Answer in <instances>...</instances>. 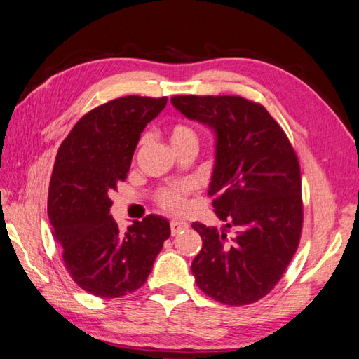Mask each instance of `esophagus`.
I'll return each instance as SVG.
<instances>
[{
  "mask_svg": "<svg viewBox=\"0 0 359 359\" xmlns=\"http://www.w3.org/2000/svg\"><path fill=\"white\" fill-rule=\"evenodd\" d=\"M170 226H171V233H172V235H177L179 231H184V230L188 229V224H187V222L177 221V219H172Z\"/></svg>",
  "mask_w": 359,
  "mask_h": 359,
  "instance_id": "obj_1",
  "label": "esophagus"
}]
</instances>
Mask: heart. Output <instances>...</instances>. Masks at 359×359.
I'll return each mask as SVG.
<instances>
[{
	"label": "heart",
	"instance_id": "1",
	"mask_svg": "<svg viewBox=\"0 0 359 359\" xmlns=\"http://www.w3.org/2000/svg\"><path fill=\"white\" fill-rule=\"evenodd\" d=\"M168 135H170V142L174 146V149L189 142H198L194 130L182 123L171 124L170 128H168ZM189 189H191V185H189L188 182H182V184L177 185L161 188L157 193V203L160 208L166 210V212L180 213L182 210L185 208V198L189 193Z\"/></svg>",
	"mask_w": 359,
	"mask_h": 359
}]
</instances>
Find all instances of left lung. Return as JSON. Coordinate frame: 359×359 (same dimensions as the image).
<instances>
[{
  "instance_id": "1",
  "label": "left lung",
  "mask_w": 359,
  "mask_h": 359,
  "mask_svg": "<svg viewBox=\"0 0 359 359\" xmlns=\"http://www.w3.org/2000/svg\"><path fill=\"white\" fill-rule=\"evenodd\" d=\"M189 119L216 133L208 196L235 235L193 222L202 249L191 272L201 291L224 305L269 294L299 248L304 203L296 152L269 111L241 96H172Z\"/></svg>"
}]
</instances>
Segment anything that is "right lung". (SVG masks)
Segmentation results:
<instances>
[{
    "label": "right lung",
    "mask_w": 359,
    "mask_h": 359,
    "mask_svg": "<svg viewBox=\"0 0 359 359\" xmlns=\"http://www.w3.org/2000/svg\"><path fill=\"white\" fill-rule=\"evenodd\" d=\"M168 97L124 96L90 110L60 144L49 182L48 216L69 276L93 296L115 299L142 287L170 238L157 215L126 233L110 215V194L128 177L146 124Z\"/></svg>",
    "instance_id": "add662e5"
}]
</instances>
